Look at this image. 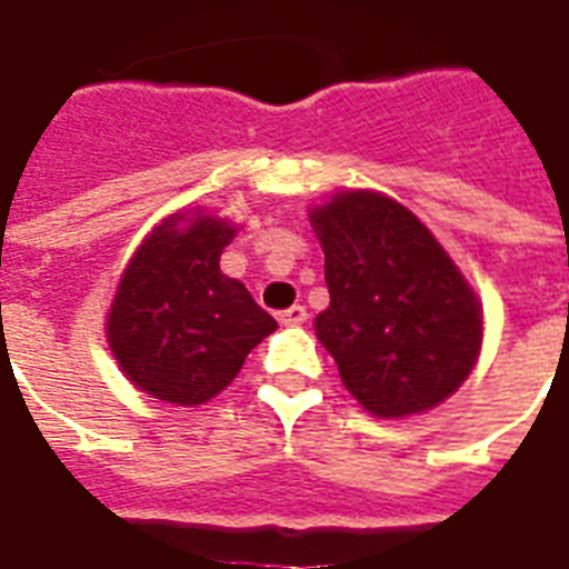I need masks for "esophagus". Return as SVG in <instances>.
Here are the masks:
<instances>
[{"instance_id":"esophagus-1","label":"esophagus","mask_w":569,"mask_h":569,"mask_svg":"<svg viewBox=\"0 0 569 569\" xmlns=\"http://www.w3.org/2000/svg\"><path fill=\"white\" fill-rule=\"evenodd\" d=\"M280 322L283 326H301V322H308V310L301 308V305H292V308L280 313Z\"/></svg>"}]
</instances>
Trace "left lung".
Listing matches in <instances>:
<instances>
[{
    "label": "left lung",
    "instance_id": "8db88e82",
    "mask_svg": "<svg viewBox=\"0 0 569 569\" xmlns=\"http://www.w3.org/2000/svg\"><path fill=\"white\" fill-rule=\"evenodd\" d=\"M310 224L332 298L313 326L353 399L378 418L445 402L481 350V305L451 256L378 191H341Z\"/></svg>",
    "mask_w": 569,
    "mask_h": 569
}]
</instances>
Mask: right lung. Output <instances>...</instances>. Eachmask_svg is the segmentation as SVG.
Listing matches in <instances>:
<instances>
[{
    "label": "right lung",
    "mask_w": 569,
    "mask_h": 569,
    "mask_svg": "<svg viewBox=\"0 0 569 569\" xmlns=\"http://www.w3.org/2000/svg\"><path fill=\"white\" fill-rule=\"evenodd\" d=\"M234 224L176 212L140 243L121 273L106 322L109 350L142 393L203 406L243 369L249 350L277 329L247 286L224 277Z\"/></svg>",
    "instance_id": "right-lung-1"
}]
</instances>
